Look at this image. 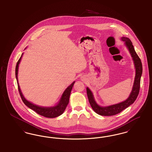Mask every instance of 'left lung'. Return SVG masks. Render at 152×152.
<instances>
[{
	"label": "left lung",
	"instance_id": "1",
	"mask_svg": "<svg viewBox=\"0 0 152 152\" xmlns=\"http://www.w3.org/2000/svg\"><path fill=\"white\" fill-rule=\"evenodd\" d=\"M121 40L123 42H125V44L130 52V55L132 57L133 60L134 61L136 69V76L133 87L129 97L126 100L123 101L122 102L109 105L108 107H100L97 104L94 100V97L91 91L87 87V96L89 104L94 112L101 116H113L120 113L123 110L128 108L135 101L139 94L141 77L142 73V63L141 59L138 57L137 54L134 50V47L130 39L126 37H122Z\"/></svg>",
	"mask_w": 152,
	"mask_h": 152
}]
</instances>
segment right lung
<instances>
[{"mask_svg":"<svg viewBox=\"0 0 152 152\" xmlns=\"http://www.w3.org/2000/svg\"><path fill=\"white\" fill-rule=\"evenodd\" d=\"M22 56L19 59V60L17 62V64L16 65V68H15V76L17 80L18 83V90L19 92V94L20 95V97L22 98V101L24 103V104L27 106L29 108L32 109L36 113L41 116L48 117V118H55L58 116H59L63 113L64 112L65 108L67 106V105L69 103V97L71 94V92L72 91L73 84L75 83V81L73 82L68 87L64 92V93L62 94L61 97L58 102V104L56 106L54 107H40L38 105H35L29 101H27L24 97V96L22 94L20 88L19 87V83H18V67H19V64L20 63V61L22 58Z\"/></svg>","mask_w":152,"mask_h":152,"instance_id":"add662e5","label":"right lung"}]
</instances>
